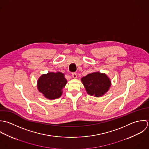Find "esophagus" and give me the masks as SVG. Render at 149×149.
I'll return each mask as SVG.
<instances>
[{"label": "esophagus", "mask_w": 149, "mask_h": 149, "mask_svg": "<svg viewBox=\"0 0 149 149\" xmlns=\"http://www.w3.org/2000/svg\"><path fill=\"white\" fill-rule=\"evenodd\" d=\"M72 76L74 78H76L77 77V73L76 72H72Z\"/></svg>", "instance_id": "1"}]
</instances>
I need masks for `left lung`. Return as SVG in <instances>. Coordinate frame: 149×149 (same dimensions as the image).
<instances>
[{"label":"left lung","mask_w":149,"mask_h":149,"mask_svg":"<svg viewBox=\"0 0 149 149\" xmlns=\"http://www.w3.org/2000/svg\"><path fill=\"white\" fill-rule=\"evenodd\" d=\"M81 81L88 93L95 97L104 95L111 86V81L108 77L100 72H93L83 77Z\"/></svg>","instance_id":"obj_1"}]
</instances>
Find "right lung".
Instances as JSON below:
<instances>
[{
    "mask_svg": "<svg viewBox=\"0 0 149 149\" xmlns=\"http://www.w3.org/2000/svg\"><path fill=\"white\" fill-rule=\"evenodd\" d=\"M67 84L64 74L61 72H49L42 75L37 82L38 90L50 100L59 98L62 90Z\"/></svg>",
    "mask_w": 149,
    "mask_h": 149,
    "instance_id": "right-lung-1",
    "label": "right lung"
}]
</instances>
